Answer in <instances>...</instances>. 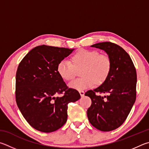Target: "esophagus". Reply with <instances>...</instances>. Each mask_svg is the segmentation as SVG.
Here are the masks:
<instances>
[{
  "label": "esophagus",
  "instance_id": "1",
  "mask_svg": "<svg viewBox=\"0 0 149 149\" xmlns=\"http://www.w3.org/2000/svg\"><path fill=\"white\" fill-rule=\"evenodd\" d=\"M79 93H80V95H81V97H83V96L84 95V92L83 90H80L79 91Z\"/></svg>",
  "mask_w": 149,
  "mask_h": 149
}]
</instances>
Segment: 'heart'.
Returning <instances> with one entry per match:
<instances>
[{
  "instance_id": "heart-1",
  "label": "heart",
  "mask_w": 149,
  "mask_h": 149,
  "mask_svg": "<svg viewBox=\"0 0 149 149\" xmlns=\"http://www.w3.org/2000/svg\"><path fill=\"white\" fill-rule=\"evenodd\" d=\"M112 61L106 54H101L95 49H81L72 55L70 63L61 61L57 65V72L65 81L74 79L76 72L80 70V78L69 84L77 90H82L93 85L103 84L110 74Z\"/></svg>"
}]
</instances>
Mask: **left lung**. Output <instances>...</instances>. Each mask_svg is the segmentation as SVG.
I'll return each mask as SVG.
<instances>
[{
    "label": "left lung",
    "mask_w": 149,
    "mask_h": 149,
    "mask_svg": "<svg viewBox=\"0 0 149 149\" xmlns=\"http://www.w3.org/2000/svg\"><path fill=\"white\" fill-rule=\"evenodd\" d=\"M103 49L112 61V69L106 81L85 95L92 105L87 111L91 124L102 132L118 128L126 120L136 99L137 73L131 57L124 49L111 42L91 46ZM97 93H105L104 97Z\"/></svg>",
    "instance_id": "left-lung-1"
}]
</instances>
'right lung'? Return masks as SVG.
Segmentation results:
<instances>
[{
    "mask_svg": "<svg viewBox=\"0 0 149 149\" xmlns=\"http://www.w3.org/2000/svg\"><path fill=\"white\" fill-rule=\"evenodd\" d=\"M73 49L42 45L31 49L18 65L15 100L22 115L38 131H56L67 120L68 104L80 98L57 72V65ZM61 95L60 97L56 95Z\"/></svg>",
    "mask_w": 149,
    "mask_h": 149,
    "instance_id": "right-lung-1",
    "label": "right lung"
}]
</instances>
